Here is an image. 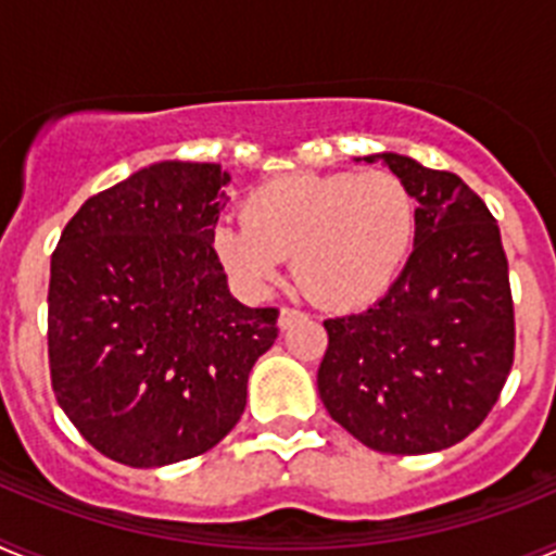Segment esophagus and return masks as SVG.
I'll use <instances>...</instances> for the list:
<instances>
[{
    "label": "esophagus",
    "instance_id": "1",
    "mask_svg": "<svg viewBox=\"0 0 556 556\" xmlns=\"http://www.w3.org/2000/svg\"><path fill=\"white\" fill-rule=\"evenodd\" d=\"M303 317H306V314L298 312V308H281V314H278V328L287 331V328H292L294 323L303 320Z\"/></svg>",
    "mask_w": 556,
    "mask_h": 556
}]
</instances>
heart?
<instances>
[{
    "label": "heart",
    "instance_id": "heart-1",
    "mask_svg": "<svg viewBox=\"0 0 556 556\" xmlns=\"http://www.w3.org/2000/svg\"><path fill=\"white\" fill-rule=\"evenodd\" d=\"M415 228V198L392 172H287L255 186L242 203V223H219L211 248L244 292H267L292 255L312 298L353 308L392 287Z\"/></svg>",
    "mask_w": 556,
    "mask_h": 556
}]
</instances>
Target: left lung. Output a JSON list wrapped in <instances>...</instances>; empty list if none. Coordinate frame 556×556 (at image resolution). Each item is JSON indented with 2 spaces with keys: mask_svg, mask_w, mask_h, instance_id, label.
Wrapping results in <instances>:
<instances>
[{
  "mask_svg": "<svg viewBox=\"0 0 556 556\" xmlns=\"http://www.w3.org/2000/svg\"><path fill=\"white\" fill-rule=\"evenodd\" d=\"M417 203L415 248L362 314L326 320L317 390L328 415L381 454H431L488 417L513 367L507 255L493 214L454 172L376 152Z\"/></svg>",
  "mask_w": 556,
  "mask_h": 556,
  "instance_id": "8db88e82",
  "label": "left lung"
}]
</instances>
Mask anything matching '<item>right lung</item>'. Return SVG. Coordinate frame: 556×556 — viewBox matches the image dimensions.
Instances as JSON below:
<instances>
[{"instance_id": "obj_1", "label": "right lung", "mask_w": 556, "mask_h": 556, "mask_svg": "<svg viewBox=\"0 0 556 556\" xmlns=\"http://www.w3.org/2000/svg\"><path fill=\"white\" fill-rule=\"evenodd\" d=\"M230 175L159 161L100 191L49 267V370L66 417L108 459L164 468L239 424L278 308L228 289L211 248Z\"/></svg>"}]
</instances>
